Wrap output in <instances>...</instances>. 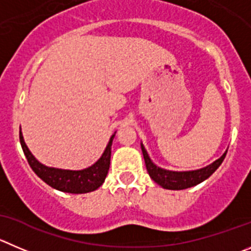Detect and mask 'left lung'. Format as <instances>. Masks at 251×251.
<instances>
[{"mask_svg": "<svg viewBox=\"0 0 251 251\" xmlns=\"http://www.w3.org/2000/svg\"><path fill=\"white\" fill-rule=\"evenodd\" d=\"M142 154H144L145 163H146L147 172H149L150 177L153 179L157 184H160L161 187L166 189H186L189 187H193L196 184L201 183L204 179H207L209 176H212L215 172L219 166L222 165L223 160L226 158V154L224 153L221 158H218L215 162H213L212 165L207 166L204 168H201V170L197 171H188V172H173V171H167L162 170V168L157 167L156 165L152 163V161L150 160L149 154H147L145 147L141 145Z\"/></svg>", "mask_w": 251, "mask_h": 251, "instance_id": "8db88e82", "label": "left lung"}]
</instances>
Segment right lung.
Returning <instances> with one entry per match:
<instances>
[{
    "mask_svg": "<svg viewBox=\"0 0 251 251\" xmlns=\"http://www.w3.org/2000/svg\"><path fill=\"white\" fill-rule=\"evenodd\" d=\"M115 135H112L105 149L104 153L100 157V160L97 163H94L91 167L85 168L81 171H68V170H59V168H50L47 166L39 163L33 154L30 153L28 147L25 146L23 141L22 132L20 130V142L22 146L25 156L29 163L30 168L33 172L38 176L42 181L46 182L53 188L58 191L67 192V193H88L99 188L104 183L106 178L107 171L110 167V157H111V145L112 139Z\"/></svg>",
    "mask_w": 251,
    "mask_h": 251,
    "instance_id": "right-lung-1",
    "label": "right lung"
}]
</instances>
